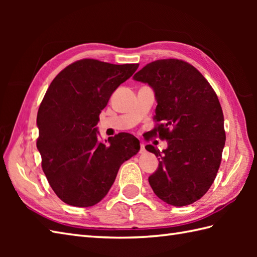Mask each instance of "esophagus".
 Listing matches in <instances>:
<instances>
[{
	"label": "esophagus",
	"instance_id": "1",
	"mask_svg": "<svg viewBox=\"0 0 257 257\" xmlns=\"http://www.w3.org/2000/svg\"><path fill=\"white\" fill-rule=\"evenodd\" d=\"M145 151H146L145 145H144L143 143H141V144H140V152H141V154H143V152H145Z\"/></svg>",
	"mask_w": 257,
	"mask_h": 257
}]
</instances>
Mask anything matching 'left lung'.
<instances>
[{"instance_id": "8db88e82", "label": "left lung", "mask_w": 257, "mask_h": 257, "mask_svg": "<svg viewBox=\"0 0 257 257\" xmlns=\"http://www.w3.org/2000/svg\"><path fill=\"white\" fill-rule=\"evenodd\" d=\"M134 79L154 89L158 124L151 133L168 141L162 151L146 146L160 160L150 187L170 205L193 203L207 192L221 165L225 132L219 98L198 69L180 59L147 64Z\"/></svg>"}]
</instances>
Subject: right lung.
I'll return each instance as SVG.
<instances>
[{
  "mask_svg": "<svg viewBox=\"0 0 257 257\" xmlns=\"http://www.w3.org/2000/svg\"><path fill=\"white\" fill-rule=\"evenodd\" d=\"M139 64L80 59L51 83L37 112V149L54 192L65 203L88 207L111 188L120 166L137 155L139 140L121 133L98 140L99 113Z\"/></svg>",
  "mask_w": 257,
  "mask_h": 257,
  "instance_id": "obj_1",
  "label": "right lung"
}]
</instances>
